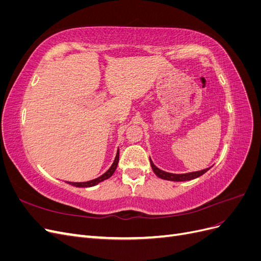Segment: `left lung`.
<instances>
[{"instance_id": "left-lung-1", "label": "left lung", "mask_w": 261, "mask_h": 261, "mask_svg": "<svg viewBox=\"0 0 261 261\" xmlns=\"http://www.w3.org/2000/svg\"><path fill=\"white\" fill-rule=\"evenodd\" d=\"M150 164H151V168L153 170V172L155 173V175L158 177H160L162 179H168V180H174V181H184V180H191L194 178H197L201 176L202 174H204L209 169H204L201 171H197V172H191V173H185V174H173V173H169V172H164L162 170H160L159 168H156L155 165L153 164V162L150 159Z\"/></svg>"}]
</instances>
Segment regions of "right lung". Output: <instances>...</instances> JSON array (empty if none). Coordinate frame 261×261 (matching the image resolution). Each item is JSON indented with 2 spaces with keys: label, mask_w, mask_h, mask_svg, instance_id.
Segmentation results:
<instances>
[{
  "label": "right lung",
  "mask_w": 261,
  "mask_h": 261,
  "mask_svg": "<svg viewBox=\"0 0 261 261\" xmlns=\"http://www.w3.org/2000/svg\"><path fill=\"white\" fill-rule=\"evenodd\" d=\"M118 158H120V151H118V150H117L115 160H114L113 164L111 165V168H110V169L105 173V174H102V175L99 176L98 178H94V179L88 180V181H83V183H73V181H68V184L73 185V186H76V187H91V186H94V185H97V184L101 183V181H103V180L108 179L109 177H111V176L113 175V173L115 172V170H116V168H117Z\"/></svg>",
  "instance_id": "right-lung-1"
}]
</instances>
